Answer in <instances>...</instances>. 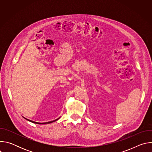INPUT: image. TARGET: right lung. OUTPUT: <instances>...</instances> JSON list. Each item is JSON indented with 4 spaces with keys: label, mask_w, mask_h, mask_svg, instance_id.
Wrapping results in <instances>:
<instances>
[{
    "label": "right lung",
    "mask_w": 152,
    "mask_h": 152,
    "mask_svg": "<svg viewBox=\"0 0 152 152\" xmlns=\"http://www.w3.org/2000/svg\"><path fill=\"white\" fill-rule=\"evenodd\" d=\"M25 118V117H24ZM25 119H26L27 120H28V121H31V122H32V123H35V124H49V123H53V122H54V121H56L57 120H58L59 118H58V119H56V120H53V121H49V122H46V123H38V122H35V121H32V120H29V119H27V118H25Z\"/></svg>",
    "instance_id": "obj_1"
}]
</instances>
